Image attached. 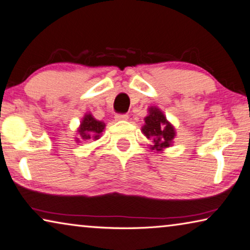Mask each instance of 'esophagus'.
Listing matches in <instances>:
<instances>
[{
    "label": "esophagus",
    "instance_id": "esophagus-1",
    "mask_svg": "<svg viewBox=\"0 0 250 250\" xmlns=\"http://www.w3.org/2000/svg\"><path fill=\"white\" fill-rule=\"evenodd\" d=\"M128 114L125 113H118L116 114V117H114V119H116L117 121H124V120H128Z\"/></svg>",
    "mask_w": 250,
    "mask_h": 250
}]
</instances>
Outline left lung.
Returning a JSON list of instances; mask_svg holds the SVG:
<instances>
[{"label":"left lung","instance_id":"1","mask_svg":"<svg viewBox=\"0 0 250 250\" xmlns=\"http://www.w3.org/2000/svg\"><path fill=\"white\" fill-rule=\"evenodd\" d=\"M142 132L146 138H151L153 140L154 145L151 146V149L157 151L169 146L176 136L173 126L167 121L164 113L157 108H150L149 116L145 118Z\"/></svg>","mask_w":250,"mask_h":250}]
</instances>
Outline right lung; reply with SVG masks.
Returning <instances> with one entry per match:
<instances>
[{
	"mask_svg": "<svg viewBox=\"0 0 250 250\" xmlns=\"http://www.w3.org/2000/svg\"><path fill=\"white\" fill-rule=\"evenodd\" d=\"M104 129V124L101 121H97L91 114H86L81 122L80 129L78 130L83 139H99L101 132Z\"/></svg>",
	"mask_w": 250,
	"mask_h": 250,
	"instance_id": "right-lung-1",
	"label": "right lung"
}]
</instances>
